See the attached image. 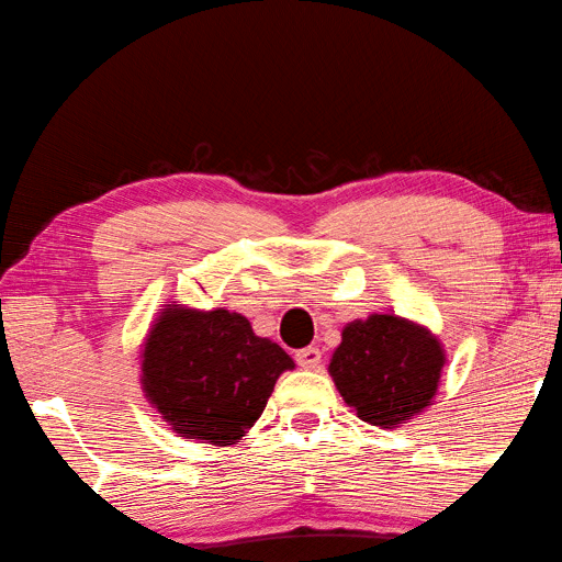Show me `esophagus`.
<instances>
[{
  "label": "esophagus",
  "instance_id": "obj_1",
  "mask_svg": "<svg viewBox=\"0 0 562 562\" xmlns=\"http://www.w3.org/2000/svg\"><path fill=\"white\" fill-rule=\"evenodd\" d=\"M294 359L302 366V369H319L322 363V351L316 346H307V349H300L294 353Z\"/></svg>",
  "mask_w": 562,
  "mask_h": 562
}]
</instances>
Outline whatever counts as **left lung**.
I'll use <instances>...</instances> for the list:
<instances>
[{"label": "left lung", "mask_w": 562, "mask_h": 562, "mask_svg": "<svg viewBox=\"0 0 562 562\" xmlns=\"http://www.w3.org/2000/svg\"><path fill=\"white\" fill-rule=\"evenodd\" d=\"M445 366L440 341L393 314L344 326L329 373L363 423L395 427L432 403Z\"/></svg>", "instance_id": "1"}]
</instances>
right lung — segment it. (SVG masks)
Wrapping results in <instances>:
<instances>
[{
  "label": "right lung",
  "mask_w": 562,
  "mask_h": 562,
  "mask_svg": "<svg viewBox=\"0 0 562 562\" xmlns=\"http://www.w3.org/2000/svg\"><path fill=\"white\" fill-rule=\"evenodd\" d=\"M294 361L243 314L167 304L142 351V387L179 437L233 445L262 415Z\"/></svg>",
  "instance_id": "right-lung-1"
}]
</instances>
